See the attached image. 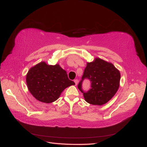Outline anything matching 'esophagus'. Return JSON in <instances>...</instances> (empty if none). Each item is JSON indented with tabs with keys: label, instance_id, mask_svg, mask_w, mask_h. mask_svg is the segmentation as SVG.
<instances>
[{
	"label": "esophagus",
	"instance_id": "34e87169",
	"mask_svg": "<svg viewBox=\"0 0 147 147\" xmlns=\"http://www.w3.org/2000/svg\"><path fill=\"white\" fill-rule=\"evenodd\" d=\"M74 83H75V85H77V84H78V80L77 79H75L74 80Z\"/></svg>",
	"mask_w": 147,
	"mask_h": 147
}]
</instances>
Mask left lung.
Returning <instances> with one entry per match:
<instances>
[{"instance_id":"8db88e82","label":"left lung","mask_w":147,"mask_h":147,"mask_svg":"<svg viewBox=\"0 0 147 147\" xmlns=\"http://www.w3.org/2000/svg\"><path fill=\"white\" fill-rule=\"evenodd\" d=\"M84 78L92 82V89L85 93L81 89ZM120 72L111 62L96 57L91 62H87L78 87L83 93L85 100L94 105H103L110 101L119 87Z\"/></svg>"}]
</instances>
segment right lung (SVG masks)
<instances>
[{"mask_svg":"<svg viewBox=\"0 0 147 147\" xmlns=\"http://www.w3.org/2000/svg\"><path fill=\"white\" fill-rule=\"evenodd\" d=\"M26 84L33 96L46 103L58 100L63 90L75 85L58 63L48 65L44 61L29 69L26 74Z\"/></svg>","mask_w":147,"mask_h":147,"instance_id":"1","label":"right lung"}]
</instances>
